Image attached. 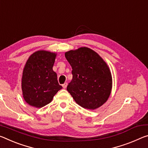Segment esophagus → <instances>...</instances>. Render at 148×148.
<instances>
[{
  "label": "esophagus",
  "instance_id": "34e87169",
  "mask_svg": "<svg viewBox=\"0 0 148 148\" xmlns=\"http://www.w3.org/2000/svg\"><path fill=\"white\" fill-rule=\"evenodd\" d=\"M67 83L66 82H65V83H64L62 84V88H64V89H65V88H66V87H67Z\"/></svg>",
  "mask_w": 148,
  "mask_h": 148
}]
</instances>
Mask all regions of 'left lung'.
Masks as SVG:
<instances>
[{
    "instance_id": "left-lung-1",
    "label": "left lung",
    "mask_w": 148,
    "mask_h": 148,
    "mask_svg": "<svg viewBox=\"0 0 148 148\" xmlns=\"http://www.w3.org/2000/svg\"><path fill=\"white\" fill-rule=\"evenodd\" d=\"M64 55L73 76L67 91L76 103L90 110L102 106L109 99L112 86L111 72L106 62L86 47L67 51Z\"/></svg>"
}]
</instances>
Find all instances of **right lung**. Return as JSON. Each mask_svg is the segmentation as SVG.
Wrapping results in <instances>:
<instances>
[{"mask_svg": "<svg viewBox=\"0 0 148 148\" xmlns=\"http://www.w3.org/2000/svg\"><path fill=\"white\" fill-rule=\"evenodd\" d=\"M57 55L48 51H37L25 63L22 78V95L25 101L32 107L41 108L50 103L62 88L53 70Z\"/></svg>", "mask_w": 148, "mask_h": 148, "instance_id": "obj_1", "label": "right lung"}]
</instances>
